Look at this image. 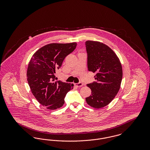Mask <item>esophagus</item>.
I'll use <instances>...</instances> for the list:
<instances>
[{
    "label": "esophagus",
    "instance_id": "esophagus-1",
    "mask_svg": "<svg viewBox=\"0 0 150 150\" xmlns=\"http://www.w3.org/2000/svg\"><path fill=\"white\" fill-rule=\"evenodd\" d=\"M74 85L76 86V87H81L83 86V84L82 83H75Z\"/></svg>",
    "mask_w": 150,
    "mask_h": 150
}]
</instances>
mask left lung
I'll return each mask as SVG.
<instances>
[{
	"label": "left lung",
	"mask_w": 150,
	"mask_h": 150,
	"mask_svg": "<svg viewBox=\"0 0 150 150\" xmlns=\"http://www.w3.org/2000/svg\"><path fill=\"white\" fill-rule=\"evenodd\" d=\"M88 53V69L96 73L97 81L88 84L91 95L86 103L95 108L108 105L117 94L122 78L121 62L116 53L107 45L97 41L86 42Z\"/></svg>",
	"instance_id": "obj_1"
}]
</instances>
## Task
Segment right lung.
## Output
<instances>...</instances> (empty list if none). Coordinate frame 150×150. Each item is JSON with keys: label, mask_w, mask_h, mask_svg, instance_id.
Listing matches in <instances>:
<instances>
[{"label": "right lung", "mask_w": 150, "mask_h": 150, "mask_svg": "<svg viewBox=\"0 0 150 150\" xmlns=\"http://www.w3.org/2000/svg\"><path fill=\"white\" fill-rule=\"evenodd\" d=\"M76 45L75 42L48 44L37 50L29 62L26 75L31 91L47 109L62 107L66 94L73 89L72 84L55 81L54 74Z\"/></svg>", "instance_id": "add662e5"}]
</instances>
